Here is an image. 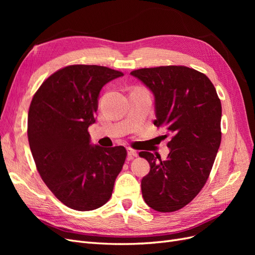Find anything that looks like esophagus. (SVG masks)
<instances>
[{"label": "esophagus", "mask_w": 255, "mask_h": 255, "mask_svg": "<svg viewBox=\"0 0 255 255\" xmlns=\"http://www.w3.org/2000/svg\"><path fill=\"white\" fill-rule=\"evenodd\" d=\"M128 155L129 157H136V156L138 155V153H137L136 150L128 148Z\"/></svg>", "instance_id": "34e87169"}]
</instances>
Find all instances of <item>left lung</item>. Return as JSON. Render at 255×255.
<instances>
[{
	"label": "left lung",
	"instance_id": "8db88e82",
	"mask_svg": "<svg viewBox=\"0 0 255 255\" xmlns=\"http://www.w3.org/2000/svg\"><path fill=\"white\" fill-rule=\"evenodd\" d=\"M154 95V126L171 140L167 159L142 151L150 164L141 180L144 202L171 213L187 205L203 188L221 142V102L207 76L185 66L142 68L130 72ZM167 137V135H165Z\"/></svg>",
	"mask_w": 255,
	"mask_h": 255
}]
</instances>
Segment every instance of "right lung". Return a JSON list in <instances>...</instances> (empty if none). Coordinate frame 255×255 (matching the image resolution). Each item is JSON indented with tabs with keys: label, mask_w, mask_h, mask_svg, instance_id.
<instances>
[{
	"label": "right lung",
	"mask_w": 255,
	"mask_h": 255,
	"mask_svg": "<svg viewBox=\"0 0 255 255\" xmlns=\"http://www.w3.org/2000/svg\"><path fill=\"white\" fill-rule=\"evenodd\" d=\"M122 75L103 66H68L49 76L30 103L27 137L37 170L72 210L92 211L109 201L126 161L125 146L92 145L88 133L100 91Z\"/></svg>",
	"instance_id": "1"
}]
</instances>
